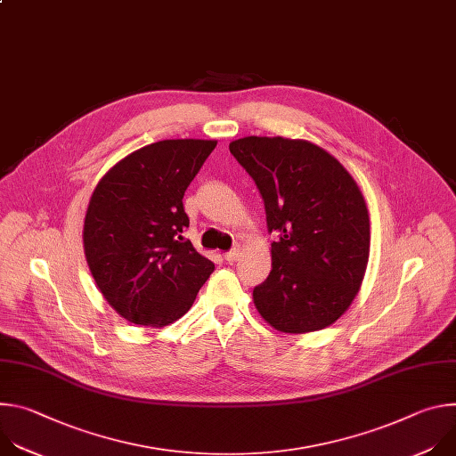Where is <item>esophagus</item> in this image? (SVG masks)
Here are the masks:
<instances>
[{"instance_id": "1", "label": "esophagus", "mask_w": 456, "mask_h": 456, "mask_svg": "<svg viewBox=\"0 0 456 456\" xmlns=\"http://www.w3.org/2000/svg\"><path fill=\"white\" fill-rule=\"evenodd\" d=\"M240 254H241V248H240V247L231 248L229 252H225V262H227V264H234L236 259L240 257Z\"/></svg>"}]
</instances>
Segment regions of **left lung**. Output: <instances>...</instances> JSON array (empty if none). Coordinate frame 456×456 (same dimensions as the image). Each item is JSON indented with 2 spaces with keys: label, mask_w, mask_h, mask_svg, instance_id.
Listing matches in <instances>:
<instances>
[{
  "label": "left lung",
  "mask_w": 456,
  "mask_h": 456,
  "mask_svg": "<svg viewBox=\"0 0 456 456\" xmlns=\"http://www.w3.org/2000/svg\"><path fill=\"white\" fill-rule=\"evenodd\" d=\"M232 157L262 194L273 271L254 287L262 317L280 332L330 327L361 289L370 254L362 192L338 159L308 141L243 137Z\"/></svg>",
  "instance_id": "obj_1"
}]
</instances>
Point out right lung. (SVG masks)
<instances>
[{"instance_id": "right-lung-1", "label": "right lung", "mask_w": 456, "mask_h": 456, "mask_svg": "<svg viewBox=\"0 0 456 456\" xmlns=\"http://www.w3.org/2000/svg\"><path fill=\"white\" fill-rule=\"evenodd\" d=\"M216 141L176 139L144 146L97 183L85 218L90 273L117 314L144 327L180 319L215 271L182 232L183 192Z\"/></svg>"}]
</instances>
